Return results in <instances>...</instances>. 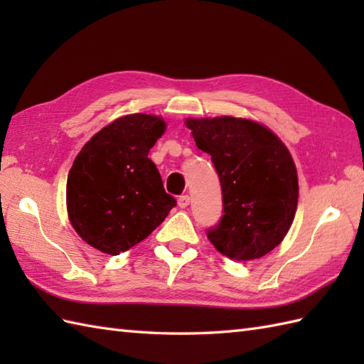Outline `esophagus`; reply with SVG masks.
<instances>
[{
    "instance_id": "34e87169",
    "label": "esophagus",
    "mask_w": 364,
    "mask_h": 364,
    "mask_svg": "<svg viewBox=\"0 0 364 364\" xmlns=\"http://www.w3.org/2000/svg\"><path fill=\"white\" fill-rule=\"evenodd\" d=\"M189 202H191L189 196H180V197H178V206H180V208H188Z\"/></svg>"
}]
</instances>
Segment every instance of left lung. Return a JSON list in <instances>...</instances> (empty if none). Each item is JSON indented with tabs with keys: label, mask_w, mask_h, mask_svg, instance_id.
<instances>
[{
	"label": "left lung",
	"mask_w": 364,
	"mask_h": 364,
	"mask_svg": "<svg viewBox=\"0 0 364 364\" xmlns=\"http://www.w3.org/2000/svg\"><path fill=\"white\" fill-rule=\"evenodd\" d=\"M194 141L211 154L223 215L206 236L230 259L264 257L283 241L297 210L296 164L284 144L258 122L236 117L186 119Z\"/></svg>",
	"instance_id": "1"
}]
</instances>
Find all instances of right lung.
<instances>
[{
	"instance_id": "1",
	"label": "right lung",
	"mask_w": 364,
	"mask_h": 364,
	"mask_svg": "<svg viewBox=\"0 0 364 364\" xmlns=\"http://www.w3.org/2000/svg\"><path fill=\"white\" fill-rule=\"evenodd\" d=\"M164 131L156 115L129 114L98 131L75 158L67 178L68 219L94 249L129 250L176 205L149 158Z\"/></svg>"
}]
</instances>
